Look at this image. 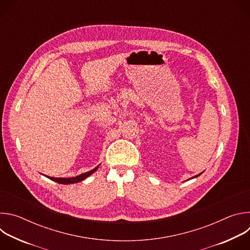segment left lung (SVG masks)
Instances as JSON below:
<instances>
[{"mask_svg": "<svg viewBox=\"0 0 250 250\" xmlns=\"http://www.w3.org/2000/svg\"><path fill=\"white\" fill-rule=\"evenodd\" d=\"M202 173H203V172H201V173H200V174H198V175H196V176H194V177H192V179H193V178H196V177H198V176H200V175H201V174H202ZM190 179H191V178H190ZM190 179H188V180H190Z\"/></svg>", "mask_w": 250, "mask_h": 250, "instance_id": "obj_1", "label": "left lung"}]
</instances>
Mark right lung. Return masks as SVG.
<instances>
[{
  "label": "right lung",
  "instance_id": "1",
  "mask_svg": "<svg viewBox=\"0 0 250 250\" xmlns=\"http://www.w3.org/2000/svg\"><path fill=\"white\" fill-rule=\"evenodd\" d=\"M100 165H98L97 167H95L93 170L91 171H88V172H85L83 174H80L76 177H71V178H55V177H50V176H46L47 178H49L50 180L52 181H55L59 184H74V183H78V182H81L83 180H85L86 178H88L90 175H92L98 168H99Z\"/></svg>",
  "mask_w": 250,
  "mask_h": 250
}]
</instances>
